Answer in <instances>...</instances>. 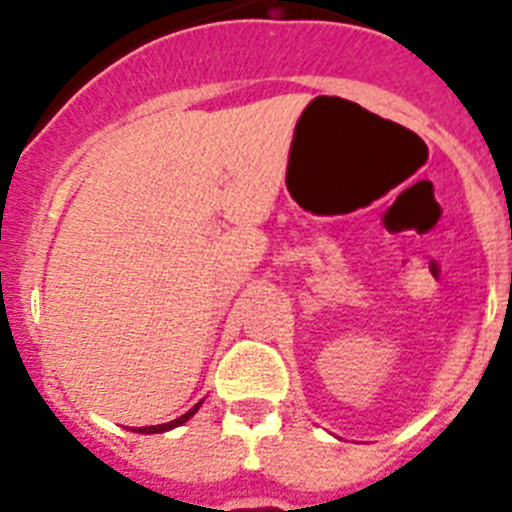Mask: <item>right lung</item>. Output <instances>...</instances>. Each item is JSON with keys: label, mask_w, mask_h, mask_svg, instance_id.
Listing matches in <instances>:
<instances>
[{"label": "right lung", "mask_w": 512, "mask_h": 512, "mask_svg": "<svg viewBox=\"0 0 512 512\" xmlns=\"http://www.w3.org/2000/svg\"><path fill=\"white\" fill-rule=\"evenodd\" d=\"M202 402H205V397H200V400L194 402L192 408H187L182 415H176V418L166 420V423H156V425H125V428H130V431H135V433H166V431H171V428H179V425L187 423V420L192 418V415L202 408Z\"/></svg>", "instance_id": "obj_1"}]
</instances>
